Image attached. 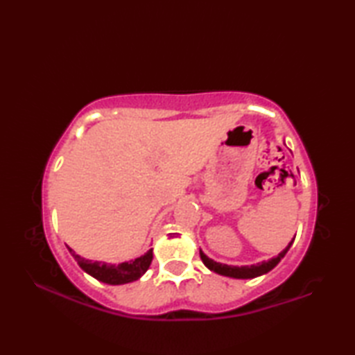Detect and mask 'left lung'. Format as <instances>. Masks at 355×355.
Segmentation results:
<instances>
[{"label":"left lung","mask_w":355,"mask_h":355,"mask_svg":"<svg viewBox=\"0 0 355 355\" xmlns=\"http://www.w3.org/2000/svg\"><path fill=\"white\" fill-rule=\"evenodd\" d=\"M294 241V239H293ZM291 243L286 245L284 250L279 253L276 258L270 259V261H263V262H259L256 263V266H244V267H235V266H227V263H220V262H215L214 259L207 258V256L202 253L200 250V256L202 262H205V266L215 271V273L218 275H223V276H229V277H235V279H252V277H256V276H261V275H266L268 273L270 270H273L279 262H281V259L284 258V256L286 254V252L290 250V247L293 244Z\"/></svg>","instance_id":"8db88e82"}]
</instances>
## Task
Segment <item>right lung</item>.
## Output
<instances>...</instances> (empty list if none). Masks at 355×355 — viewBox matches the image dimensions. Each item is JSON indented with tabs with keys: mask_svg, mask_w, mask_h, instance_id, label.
I'll return each mask as SVG.
<instances>
[{
	"mask_svg": "<svg viewBox=\"0 0 355 355\" xmlns=\"http://www.w3.org/2000/svg\"><path fill=\"white\" fill-rule=\"evenodd\" d=\"M69 250L73 258L78 261L79 267L82 270L87 271L89 276H93L94 279H97V281L110 284V285H120V284L137 281L140 276L146 273L150 262H153V248L148 250L143 256H140V258L122 262L119 263V266H114V263H107V262H99V261H88L74 253L73 248L69 247Z\"/></svg>",
	"mask_w": 355,
	"mask_h": 355,
	"instance_id": "right-lung-1",
	"label": "right lung"
}]
</instances>
